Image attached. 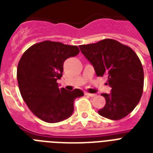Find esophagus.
I'll return each instance as SVG.
<instances>
[{
  "label": "esophagus",
  "mask_w": 153,
  "mask_h": 153,
  "mask_svg": "<svg viewBox=\"0 0 153 153\" xmlns=\"http://www.w3.org/2000/svg\"><path fill=\"white\" fill-rule=\"evenodd\" d=\"M85 95L88 96V97H94L96 94H91V93H88V92H86V93H85Z\"/></svg>",
  "instance_id": "34e87169"
}]
</instances>
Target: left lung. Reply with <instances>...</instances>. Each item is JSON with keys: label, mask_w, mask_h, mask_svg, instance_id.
Masks as SVG:
<instances>
[{"label": "left lung", "mask_w": 153, "mask_h": 153, "mask_svg": "<svg viewBox=\"0 0 153 153\" xmlns=\"http://www.w3.org/2000/svg\"><path fill=\"white\" fill-rule=\"evenodd\" d=\"M97 76L107 77L111 93L102 94L105 105L98 110L101 116L120 120L133 111L140 102L144 87V71L140 59L128 46L112 39L80 45Z\"/></svg>", "instance_id": "obj_1"}]
</instances>
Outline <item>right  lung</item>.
I'll use <instances>...</instances> for the list:
<instances>
[{"mask_svg":"<svg viewBox=\"0 0 153 153\" xmlns=\"http://www.w3.org/2000/svg\"><path fill=\"white\" fill-rule=\"evenodd\" d=\"M79 53L77 46L50 40L32 45L20 58L17 82L20 94L33 114L48 123L68 118L74 111V101L83 96L79 89L59 88L63 62Z\"/></svg>","mask_w":153,"mask_h":153,"instance_id":"1","label":"right lung"}]
</instances>
